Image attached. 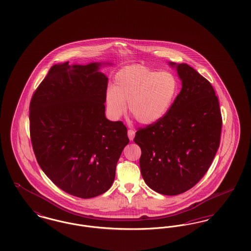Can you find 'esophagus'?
<instances>
[{
    "label": "esophagus",
    "mask_w": 251,
    "mask_h": 251,
    "mask_svg": "<svg viewBox=\"0 0 251 251\" xmlns=\"http://www.w3.org/2000/svg\"><path fill=\"white\" fill-rule=\"evenodd\" d=\"M134 134H135V131L134 130H132V129L128 130V136H129L130 140H132L134 138Z\"/></svg>",
    "instance_id": "obj_1"
}]
</instances>
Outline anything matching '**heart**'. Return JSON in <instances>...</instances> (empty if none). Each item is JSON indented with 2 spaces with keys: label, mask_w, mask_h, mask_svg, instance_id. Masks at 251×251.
<instances>
[{
  "label": "heart",
  "mask_w": 251,
  "mask_h": 251,
  "mask_svg": "<svg viewBox=\"0 0 251 251\" xmlns=\"http://www.w3.org/2000/svg\"><path fill=\"white\" fill-rule=\"evenodd\" d=\"M179 92V82L169 72H156L143 65L121 69L114 78V87L105 92L109 115L118 119L126 111V102L133 119L143 125L163 120Z\"/></svg>",
  "instance_id": "obj_1"
}]
</instances>
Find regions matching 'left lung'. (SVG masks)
Masks as SVG:
<instances>
[{
  "label": "left lung",
  "mask_w": 251,
  "mask_h": 251,
  "mask_svg": "<svg viewBox=\"0 0 251 251\" xmlns=\"http://www.w3.org/2000/svg\"><path fill=\"white\" fill-rule=\"evenodd\" d=\"M176 68L181 90L166 117L135 132L141 149L139 165L147 185L176 196L196 185L219 148L222 118L218 99L208 80L187 64Z\"/></svg>",
  "instance_id": "1"
}]
</instances>
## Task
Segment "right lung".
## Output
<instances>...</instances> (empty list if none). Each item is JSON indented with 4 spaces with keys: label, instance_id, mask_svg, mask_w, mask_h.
<instances>
[{
    "label": "right lung",
    "instance_id": "right-lung-1",
    "mask_svg": "<svg viewBox=\"0 0 251 251\" xmlns=\"http://www.w3.org/2000/svg\"><path fill=\"white\" fill-rule=\"evenodd\" d=\"M101 65L52 66L29 108L39 167L60 189L82 199L95 198L111 187L129 143L124 124L105 117L108 78L100 72Z\"/></svg>",
    "mask_w": 251,
    "mask_h": 251
}]
</instances>
